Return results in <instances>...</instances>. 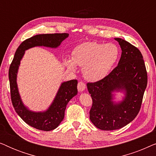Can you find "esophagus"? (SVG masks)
Segmentation results:
<instances>
[{"instance_id": "34e87169", "label": "esophagus", "mask_w": 156, "mask_h": 156, "mask_svg": "<svg viewBox=\"0 0 156 156\" xmlns=\"http://www.w3.org/2000/svg\"><path fill=\"white\" fill-rule=\"evenodd\" d=\"M77 89H78L79 91L82 92V91H84L85 89H86V84H85L83 82H80L78 83Z\"/></svg>"}]
</instances>
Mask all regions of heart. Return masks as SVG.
Listing matches in <instances>:
<instances>
[{
	"label": "heart",
	"mask_w": 156,
	"mask_h": 156,
	"mask_svg": "<svg viewBox=\"0 0 156 156\" xmlns=\"http://www.w3.org/2000/svg\"><path fill=\"white\" fill-rule=\"evenodd\" d=\"M119 57V50L113 44L84 42L72 51V59H65V64L71 71H76V65L83 67L84 77L90 82L105 78Z\"/></svg>",
	"instance_id": "obj_1"
}]
</instances>
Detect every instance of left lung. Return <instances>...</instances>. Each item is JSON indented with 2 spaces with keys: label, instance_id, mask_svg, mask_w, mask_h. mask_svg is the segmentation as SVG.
<instances>
[{
  "label": "left lung",
  "instance_id": "obj_1",
  "mask_svg": "<svg viewBox=\"0 0 156 156\" xmlns=\"http://www.w3.org/2000/svg\"><path fill=\"white\" fill-rule=\"evenodd\" d=\"M121 48L118 65L103 80L88 83L92 98L89 118L98 129L112 131L131 122L139 112L147 87V72L141 52L129 42L114 38ZM124 96L115 101V93Z\"/></svg>",
  "mask_w": 156,
  "mask_h": 156
}]
</instances>
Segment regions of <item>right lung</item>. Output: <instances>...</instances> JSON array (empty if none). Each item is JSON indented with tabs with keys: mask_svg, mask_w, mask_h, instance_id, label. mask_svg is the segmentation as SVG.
I'll return each mask as SVG.
<instances>
[{
	"mask_svg": "<svg viewBox=\"0 0 156 156\" xmlns=\"http://www.w3.org/2000/svg\"><path fill=\"white\" fill-rule=\"evenodd\" d=\"M69 37L68 33L40 34L25 40L17 49L9 69L10 95L12 106L18 116L30 126L41 131H49L56 129L65 117L68 102L77 94L76 80L64 82L61 84L54 100L48 108L43 112H33L23 104L19 93L17 76L20 61L25 52L35 47H45L55 49Z\"/></svg>",
	"mask_w": 156,
	"mask_h": 156,
	"instance_id": "right-lung-1",
	"label": "right lung"
}]
</instances>
